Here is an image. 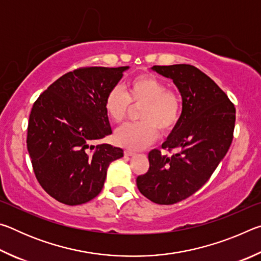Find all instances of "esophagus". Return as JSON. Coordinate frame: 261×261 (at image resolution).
<instances>
[{"mask_svg":"<svg viewBox=\"0 0 261 261\" xmlns=\"http://www.w3.org/2000/svg\"><path fill=\"white\" fill-rule=\"evenodd\" d=\"M135 154L136 153L134 151H130V149H124V155L125 156H134Z\"/></svg>","mask_w":261,"mask_h":261,"instance_id":"esophagus-1","label":"esophagus"}]
</instances>
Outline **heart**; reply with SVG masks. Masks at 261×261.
<instances>
[{
  "mask_svg": "<svg viewBox=\"0 0 261 261\" xmlns=\"http://www.w3.org/2000/svg\"><path fill=\"white\" fill-rule=\"evenodd\" d=\"M139 108L141 120L118 129L115 140L122 147L130 149L145 148L155 141L159 131L168 135L179 123L182 116V96L175 88L167 87L161 78L151 73L132 77L125 85V92L114 86L107 92L103 107L113 123L122 124L134 107Z\"/></svg>",
  "mask_w": 261,
  "mask_h": 261,
  "instance_id": "obj_1",
  "label": "heart"
}]
</instances>
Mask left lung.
Returning <instances> with one entry per match:
<instances>
[{"label":"left lung","mask_w":261,"mask_h":261,"mask_svg":"<svg viewBox=\"0 0 261 261\" xmlns=\"http://www.w3.org/2000/svg\"><path fill=\"white\" fill-rule=\"evenodd\" d=\"M153 70L173 79L183 110L162 145L173 155H162L159 149L149 152V168L137 177V187L155 204L173 205L197 192L227 154L236 108L218 84L193 65H154Z\"/></svg>","instance_id":"obj_1"}]
</instances>
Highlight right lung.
Returning <instances> with one entry per match:
<instances>
[{"label": "right lung", "mask_w": 261, "mask_h": 261, "mask_svg": "<svg viewBox=\"0 0 261 261\" xmlns=\"http://www.w3.org/2000/svg\"><path fill=\"white\" fill-rule=\"evenodd\" d=\"M127 67H83L63 74L31 109L28 151L42 189L62 204L82 205L103 188L109 163L123 149L90 145L112 134L103 100Z\"/></svg>", "instance_id": "add662e5"}]
</instances>
